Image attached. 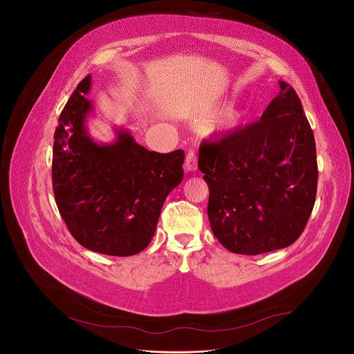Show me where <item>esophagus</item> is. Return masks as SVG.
Masks as SVG:
<instances>
[{"label": "esophagus", "instance_id": "obj_1", "mask_svg": "<svg viewBox=\"0 0 354 354\" xmlns=\"http://www.w3.org/2000/svg\"><path fill=\"white\" fill-rule=\"evenodd\" d=\"M185 168L186 171H195L198 168V156L195 152H189L186 155V162H185Z\"/></svg>", "mask_w": 354, "mask_h": 354}]
</instances>
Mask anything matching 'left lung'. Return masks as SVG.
I'll return each instance as SVG.
<instances>
[{
  "instance_id": "obj_1",
  "label": "left lung",
  "mask_w": 354,
  "mask_h": 354,
  "mask_svg": "<svg viewBox=\"0 0 354 354\" xmlns=\"http://www.w3.org/2000/svg\"><path fill=\"white\" fill-rule=\"evenodd\" d=\"M279 87L260 121L199 147L211 229L234 254L286 248L303 233L315 205V136L294 88L283 81Z\"/></svg>"
}]
</instances>
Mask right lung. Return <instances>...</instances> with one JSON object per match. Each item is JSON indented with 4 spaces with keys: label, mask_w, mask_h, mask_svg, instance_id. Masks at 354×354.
Wrapping results in <instances>:
<instances>
[{
    "label": "right lung",
    "mask_w": 354,
    "mask_h": 354,
    "mask_svg": "<svg viewBox=\"0 0 354 354\" xmlns=\"http://www.w3.org/2000/svg\"><path fill=\"white\" fill-rule=\"evenodd\" d=\"M87 75L59 116L53 145V190L60 216L84 248L128 257L151 243L168 194L183 180L185 152L158 153L115 128L112 143L87 130L93 103Z\"/></svg>",
    "instance_id": "obj_1"
}]
</instances>
